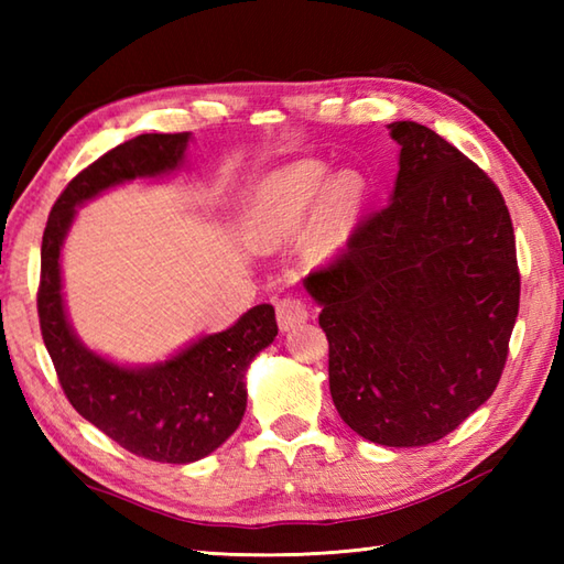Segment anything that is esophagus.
<instances>
[{"mask_svg":"<svg viewBox=\"0 0 564 564\" xmlns=\"http://www.w3.org/2000/svg\"><path fill=\"white\" fill-rule=\"evenodd\" d=\"M275 317H279L281 332H289V329L301 327L310 315H307V305L301 301V297L289 295L275 303Z\"/></svg>","mask_w":564,"mask_h":564,"instance_id":"obj_1","label":"esophagus"}]
</instances>
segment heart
<instances>
[{"label":"heart","instance_id":"1","mask_svg":"<svg viewBox=\"0 0 564 564\" xmlns=\"http://www.w3.org/2000/svg\"><path fill=\"white\" fill-rule=\"evenodd\" d=\"M327 185V166L319 162H297L271 176L263 186L261 210L275 227H295L315 213L325 194V223L337 227L361 198V182L356 174H341Z\"/></svg>","mask_w":564,"mask_h":564}]
</instances>
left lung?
<instances>
[{
	"mask_svg": "<svg viewBox=\"0 0 564 564\" xmlns=\"http://www.w3.org/2000/svg\"><path fill=\"white\" fill-rule=\"evenodd\" d=\"M392 200L303 281L322 305L339 416L380 446H426L497 388L519 315L509 208L480 166L434 130L390 123Z\"/></svg>",
	"mask_w": 564,
	"mask_h": 564,
	"instance_id": "8db88e82",
	"label": "left lung"
}]
</instances>
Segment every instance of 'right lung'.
Returning <instances> with one entry per match:
<instances>
[{"mask_svg":"<svg viewBox=\"0 0 564 564\" xmlns=\"http://www.w3.org/2000/svg\"><path fill=\"white\" fill-rule=\"evenodd\" d=\"M188 138L191 133L138 135L72 178L47 215L39 285L41 334L69 404L126 451L176 465L206 458L242 422L247 368L279 334L273 307L247 310L230 329L206 334L164 364L118 366L89 351L72 332L59 249L77 206L111 186L178 170Z\"/></svg>","mask_w":564,"mask_h":564,"instance_id":"obj_1","label":"right lung"}]
</instances>
